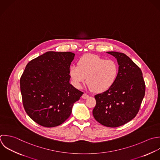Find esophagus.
I'll return each mask as SVG.
<instances>
[{
  "instance_id": "esophagus-1",
  "label": "esophagus",
  "mask_w": 160,
  "mask_h": 160,
  "mask_svg": "<svg viewBox=\"0 0 160 160\" xmlns=\"http://www.w3.org/2000/svg\"><path fill=\"white\" fill-rule=\"evenodd\" d=\"M83 99H86V98H88V97H89V95H87V93H84L83 94V95H82V97Z\"/></svg>"
}]
</instances>
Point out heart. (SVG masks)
<instances>
[{"label": "heart", "instance_id": "1", "mask_svg": "<svg viewBox=\"0 0 160 160\" xmlns=\"http://www.w3.org/2000/svg\"><path fill=\"white\" fill-rule=\"evenodd\" d=\"M119 72L118 63L113 60L88 53L78 60L77 66L72 65L70 76L74 85L80 88L86 78V83L95 92L108 90L116 82Z\"/></svg>", "mask_w": 160, "mask_h": 160}]
</instances>
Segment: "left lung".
Masks as SVG:
<instances>
[{
    "instance_id": "obj_1",
    "label": "left lung",
    "mask_w": 160,
    "mask_h": 160,
    "mask_svg": "<svg viewBox=\"0 0 160 160\" xmlns=\"http://www.w3.org/2000/svg\"><path fill=\"white\" fill-rule=\"evenodd\" d=\"M117 59L119 72L115 83L95 96V119L111 128L122 126L134 118L145 93V83L140 67L125 53L108 52Z\"/></svg>"
}]
</instances>
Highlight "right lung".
<instances>
[{
    "label": "right lung",
    "instance_id": "right-lung-1",
    "mask_svg": "<svg viewBox=\"0 0 160 160\" xmlns=\"http://www.w3.org/2000/svg\"><path fill=\"white\" fill-rule=\"evenodd\" d=\"M75 53L47 52L30 61L20 77L23 108L37 124L47 128L62 124L83 92L69 81Z\"/></svg>",
    "mask_w": 160,
    "mask_h": 160
}]
</instances>
